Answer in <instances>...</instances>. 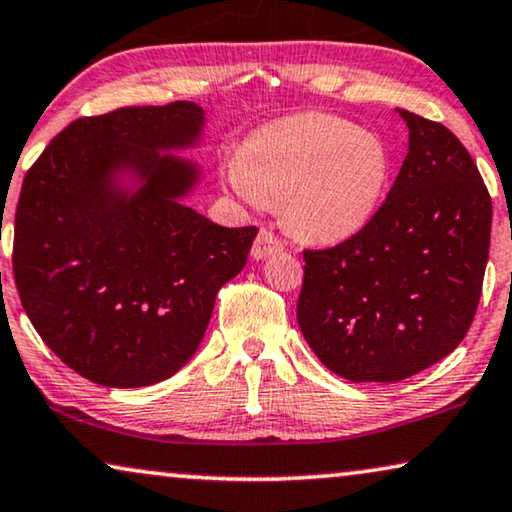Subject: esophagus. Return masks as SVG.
<instances>
[{
	"label": "esophagus",
	"instance_id": "obj_1",
	"mask_svg": "<svg viewBox=\"0 0 512 512\" xmlns=\"http://www.w3.org/2000/svg\"><path fill=\"white\" fill-rule=\"evenodd\" d=\"M283 241L278 239L276 234H271V232H266V229H262V232L257 234V239H255V243H253V250H250V255H253V259H266V257H271V255H278V253H283Z\"/></svg>",
	"mask_w": 512,
	"mask_h": 512
}]
</instances>
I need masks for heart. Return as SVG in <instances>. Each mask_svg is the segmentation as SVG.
I'll list each match as a JSON object with an SVG mask.
<instances>
[{
	"instance_id": "1",
	"label": "heart",
	"mask_w": 512,
	"mask_h": 512,
	"mask_svg": "<svg viewBox=\"0 0 512 512\" xmlns=\"http://www.w3.org/2000/svg\"><path fill=\"white\" fill-rule=\"evenodd\" d=\"M229 192L255 208L283 199L287 225L318 243H341L376 218L390 153L369 129L329 113L269 122L220 160Z\"/></svg>"
}]
</instances>
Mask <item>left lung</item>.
Returning <instances> with one entry per match:
<instances>
[{
    "mask_svg": "<svg viewBox=\"0 0 512 512\" xmlns=\"http://www.w3.org/2000/svg\"><path fill=\"white\" fill-rule=\"evenodd\" d=\"M408 155L376 218L329 250H306L301 334L352 383H397L448 357L478 308L492 199L448 127L397 109Z\"/></svg>",
    "mask_w": 512,
    "mask_h": 512,
    "instance_id": "left-lung-1",
    "label": "left lung"
}]
</instances>
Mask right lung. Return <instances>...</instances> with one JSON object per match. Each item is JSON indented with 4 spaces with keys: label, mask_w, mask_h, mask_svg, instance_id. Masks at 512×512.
<instances>
[{
    "label": "right lung",
    "mask_w": 512,
    "mask_h": 512,
    "mask_svg": "<svg viewBox=\"0 0 512 512\" xmlns=\"http://www.w3.org/2000/svg\"><path fill=\"white\" fill-rule=\"evenodd\" d=\"M194 102L127 106L62 129L27 171L13 273L27 318L69 369L104 387H148L183 369L257 229L185 204L204 141Z\"/></svg>",
    "instance_id": "right-lung-1"
}]
</instances>
